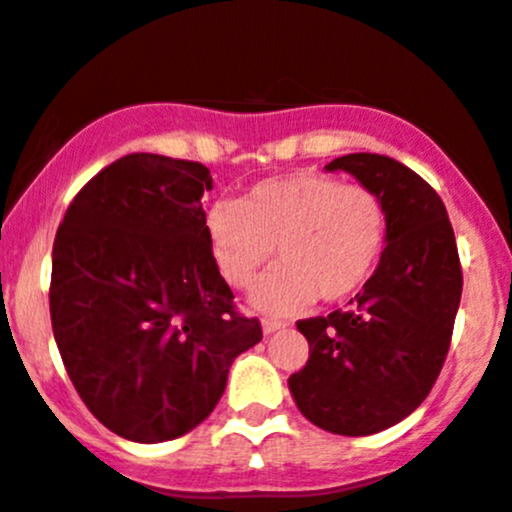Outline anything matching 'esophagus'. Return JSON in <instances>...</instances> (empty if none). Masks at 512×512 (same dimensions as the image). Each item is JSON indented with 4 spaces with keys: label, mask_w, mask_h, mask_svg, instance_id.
<instances>
[{
    "label": "esophagus",
    "mask_w": 512,
    "mask_h": 512,
    "mask_svg": "<svg viewBox=\"0 0 512 512\" xmlns=\"http://www.w3.org/2000/svg\"><path fill=\"white\" fill-rule=\"evenodd\" d=\"M283 328H285L283 321H272V318H265V321H262V331H265V336H272V333L283 331Z\"/></svg>",
    "instance_id": "obj_1"
}]
</instances>
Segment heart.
I'll use <instances>...</instances> for the list:
<instances>
[{"instance_id":"obj_1","label":"heart","mask_w":512,"mask_h":512,"mask_svg":"<svg viewBox=\"0 0 512 512\" xmlns=\"http://www.w3.org/2000/svg\"><path fill=\"white\" fill-rule=\"evenodd\" d=\"M204 234L219 275L237 290L257 283L275 247L283 265L257 285L252 305L288 315L369 285L386 247V207L369 186L295 171L260 181L240 202H214Z\"/></svg>"}]
</instances>
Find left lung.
<instances>
[{
	"label": "left lung",
	"instance_id": "8db88e82",
	"mask_svg": "<svg viewBox=\"0 0 512 512\" xmlns=\"http://www.w3.org/2000/svg\"><path fill=\"white\" fill-rule=\"evenodd\" d=\"M384 199L386 247L348 310L298 321L308 364L288 379L305 419L366 437L394 427L427 399L450 351L462 295L455 232L437 191L379 154L333 159Z\"/></svg>",
	"mask_w": 512,
	"mask_h": 512
}]
</instances>
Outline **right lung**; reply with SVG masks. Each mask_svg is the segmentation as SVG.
<instances>
[{"instance_id": "right-lung-1", "label": "right lung", "mask_w": 512, "mask_h": 512, "mask_svg": "<svg viewBox=\"0 0 512 512\" xmlns=\"http://www.w3.org/2000/svg\"><path fill=\"white\" fill-rule=\"evenodd\" d=\"M209 189L197 161L128 154L78 191L57 227L50 318L62 364L93 417L131 442L202 424L234 358L262 341L209 252Z\"/></svg>"}]
</instances>
